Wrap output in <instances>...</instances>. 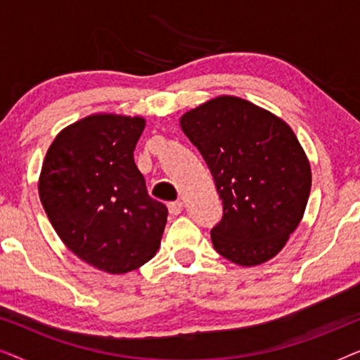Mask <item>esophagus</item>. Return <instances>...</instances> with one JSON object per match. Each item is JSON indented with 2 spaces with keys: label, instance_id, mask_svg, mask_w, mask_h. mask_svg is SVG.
<instances>
[{
  "label": "esophagus",
  "instance_id": "obj_1",
  "mask_svg": "<svg viewBox=\"0 0 360 360\" xmlns=\"http://www.w3.org/2000/svg\"><path fill=\"white\" fill-rule=\"evenodd\" d=\"M181 210H184V201L176 200V201H172V203H169V211H170V214H174V216L180 214V213H181Z\"/></svg>",
  "mask_w": 360,
  "mask_h": 360
}]
</instances>
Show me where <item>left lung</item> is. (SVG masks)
Wrapping results in <instances>:
<instances>
[{"label": "left lung", "instance_id": "left-lung-1", "mask_svg": "<svg viewBox=\"0 0 360 360\" xmlns=\"http://www.w3.org/2000/svg\"><path fill=\"white\" fill-rule=\"evenodd\" d=\"M223 200L211 229L216 252L252 267L275 257L298 228L311 169L287 122L238 96H218L180 117Z\"/></svg>", "mask_w": 360, "mask_h": 360}]
</instances>
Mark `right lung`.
<instances>
[{"label":"right lung","instance_id":"right-lung-1","mask_svg":"<svg viewBox=\"0 0 360 360\" xmlns=\"http://www.w3.org/2000/svg\"><path fill=\"white\" fill-rule=\"evenodd\" d=\"M141 116L91 115L58 132L39 176V196L62 243L83 262L126 274L154 257L167 206L150 198L134 162Z\"/></svg>","mask_w":360,"mask_h":360}]
</instances>
